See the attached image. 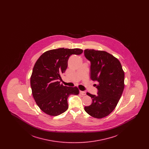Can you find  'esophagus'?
I'll list each match as a JSON object with an SVG mask.
<instances>
[{
  "instance_id": "obj_1",
  "label": "esophagus",
  "mask_w": 149,
  "mask_h": 149,
  "mask_svg": "<svg viewBox=\"0 0 149 149\" xmlns=\"http://www.w3.org/2000/svg\"><path fill=\"white\" fill-rule=\"evenodd\" d=\"M80 94L83 95H85L86 94V93L84 91H80Z\"/></svg>"
}]
</instances>
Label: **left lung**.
I'll list each match as a JSON object with an SVG mask.
<instances>
[{
    "label": "left lung",
    "instance_id": "1",
    "mask_svg": "<svg viewBox=\"0 0 149 149\" xmlns=\"http://www.w3.org/2000/svg\"><path fill=\"white\" fill-rule=\"evenodd\" d=\"M85 58L91 63L90 78L97 81V95L86 94L92 99L85 112L97 118H102L111 113L117 106L124 89L125 73L120 61L103 51L86 49Z\"/></svg>",
    "mask_w": 149,
    "mask_h": 149
}]
</instances>
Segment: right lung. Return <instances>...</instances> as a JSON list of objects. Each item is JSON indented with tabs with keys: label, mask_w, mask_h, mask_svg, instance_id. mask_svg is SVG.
I'll return each mask as SVG.
<instances>
[{
	"label": "right lung",
	"mask_w": 149,
	"mask_h": 149,
	"mask_svg": "<svg viewBox=\"0 0 149 149\" xmlns=\"http://www.w3.org/2000/svg\"><path fill=\"white\" fill-rule=\"evenodd\" d=\"M83 52L79 49L60 48L44 52L37 60L31 86L36 104L45 113L56 116L64 113L68 108L69 95L79 94L77 87L64 86L58 81L68 67L69 57Z\"/></svg>",
	"instance_id": "right-lung-1"
}]
</instances>
